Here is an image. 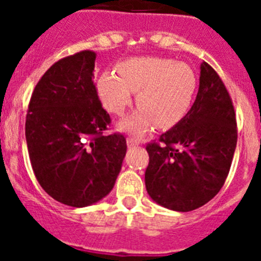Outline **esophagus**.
<instances>
[{
  "label": "esophagus",
  "instance_id": "34e87169",
  "mask_svg": "<svg viewBox=\"0 0 261 261\" xmlns=\"http://www.w3.org/2000/svg\"><path fill=\"white\" fill-rule=\"evenodd\" d=\"M126 144H128V146H133V145L140 144V141H138V138L133 137V136H129V137L126 138Z\"/></svg>",
  "mask_w": 261,
  "mask_h": 261
}]
</instances>
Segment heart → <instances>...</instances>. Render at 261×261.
I'll list each match as a JSON object with an SVG mask.
<instances>
[{"mask_svg":"<svg viewBox=\"0 0 261 261\" xmlns=\"http://www.w3.org/2000/svg\"><path fill=\"white\" fill-rule=\"evenodd\" d=\"M115 73H105L96 90L108 112L123 115L136 93L138 108L121 128L144 133L154 123L168 128L180 121L192 106L197 87L195 71L183 62L162 57H135L119 64Z\"/></svg>","mask_w":261,"mask_h":261,"instance_id":"heart-1","label":"heart"}]
</instances>
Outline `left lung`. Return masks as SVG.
I'll return each instance as SVG.
<instances>
[{
  "label": "left lung",
  "instance_id": "left-lung-1",
  "mask_svg": "<svg viewBox=\"0 0 261 261\" xmlns=\"http://www.w3.org/2000/svg\"><path fill=\"white\" fill-rule=\"evenodd\" d=\"M237 138L229 91L217 71L204 61L199 93L188 114L146 145L147 193L171 211L190 212L202 206L225 184Z\"/></svg>",
  "mask_w": 261,
  "mask_h": 261
}]
</instances>
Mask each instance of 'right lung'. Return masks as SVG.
I'll use <instances>...</instances> for the list:
<instances>
[{
  "label": "right lung",
  "mask_w": 261,
  "mask_h": 261,
  "mask_svg": "<svg viewBox=\"0 0 261 261\" xmlns=\"http://www.w3.org/2000/svg\"><path fill=\"white\" fill-rule=\"evenodd\" d=\"M95 59L86 49L55 62L36 84L26 115L35 177L50 197L74 208L111 192L126 153L124 135H105L111 117L93 80Z\"/></svg>",
  "instance_id": "obj_1"
}]
</instances>
